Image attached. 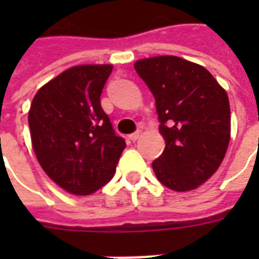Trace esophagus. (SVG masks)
Returning a JSON list of instances; mask_svg holds the SVG:
<instances>
[{
	"mask_svg": "<svg viewBox=\"0 0 259 259\" xmlns=\"http://www.w3.org/2000/svg\"><path fill=\"white\" fill-rule=\"evenodd\" d=\"M140 136H141V132H140V130H137V132H135V133H132V135L129 136V139L132 141H136V140H139V139H140Z\"/></svg>",
	"mask_w": 259,
	"mask_h": 259,
	"instance_id": "esophagus-1",
	"label": "esophagus"
}]
</instances>
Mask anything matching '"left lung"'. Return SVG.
I'll return each instance as SVG.
<instances>
[{"instance_id":"1","label":"left lung","mask_w":259,"mask_h":259,"mask_svg":"<svg viewBox=\"0 0 259 259\" xmlns=\"http://www.w3.org/2000/svg\"><path fill=\"white\" fill-rule=\"evenodd\" d=\"M135 69L155 98L165 140L154 174L170 190H194L217 172L228 150V94L204 66L174 55L140 59Z\"/></svg>"}]
</instances>
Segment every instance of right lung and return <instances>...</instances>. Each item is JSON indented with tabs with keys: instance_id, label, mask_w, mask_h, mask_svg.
I'll list each match as a JSON object with an SVG mask.
<instances>
[{
	"instance_id": "1",
	"label": "right lung",
	"mask_w": 259,
	"mask_h": 259,
	"mask_svg": "<svg viewBox=\"0 0 259 259\" xmlns=\"http://www.w3.org/2000/svg\"><path fill=\"white\" fill-rule=\"evenodd\" d=\"M112 65H79L37 91L29 111L31 144L44 172L70 194L112 179L126 143L101 108Z\"/></svg>"
}]
</instances>
